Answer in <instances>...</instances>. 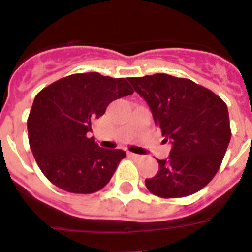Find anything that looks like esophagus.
I'll return each instance as SVG.
<instances>
[{"instance_id":"esophagus-1","label":"esophagus","mask_w":252,"mask_h":252,"mask_svg":"<svg viewBox=\"0 0 252 252\" xmlns=\"http://www.w3.org/2000/svg\"><path fill=\"white\" fill-rule=\"evenodd\" d=\"M128 157L132 159H135V160H140V159L143 158V157L139 156V154H135V153H128Z\"/></svg>"}]
</instances>
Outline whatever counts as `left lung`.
<instances>
[{
	"instance_id": "left-lung-1",
	"label": "left lung",
	"mask_w": 252,
	"mask_h": 252,
	"mask_svg": "<svg viewBox=\"0 0 252 252\" xmlns=\"http://www.w3.org/2000/svg\"><path fill=\"white\" fill-rule=\"evenodd\" d=\"M135 92L149 105L154 122L172 149L147 178L157 196L184 197L197 192L218 172L231 140L227 104L212 90L167 74L130 77Z\"/></svg>"
}]
</instances>
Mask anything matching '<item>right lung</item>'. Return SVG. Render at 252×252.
<instances>
[{"label": "right lung", "instance_id": "obj_1", "mask_svg": "<svg viewBox=\"0 0 252 252\" xmlns=\"http://www.w3.org/2000/svg\"><path fill=\"white\" fill-rule=\"evenodd\" d=\"M127 80L99 72L74 74L36 94L28 117L30 149L57 188L93 193L109 182L126 153L100 148L89 132L109 103L134 93Z\"/></svg>", "mask_w": 252, "mask_h": 252}]
</instances>
